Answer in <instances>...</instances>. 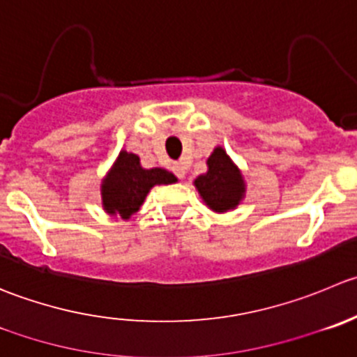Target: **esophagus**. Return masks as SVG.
I'll return each instance as SVG.
<instances>
[{"label":"esophagus","instance_id":"obj_1","mask_svg":"<svg viewBox=\"0 0 357 357\" xmlns=\"http://www.w3.org/2000/svg\"><path fill=\"white\" fill-rule=\"evenodd\" d=\"M172 169H174V174L178 176L179 179L185 178V169H183L181 164H174V167H172Z\"/></svg>","mask_w":357,"mask_h":357}]
</instances>
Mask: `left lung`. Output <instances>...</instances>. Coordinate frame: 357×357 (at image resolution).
<instances>
[{"mask_svg":"<svg viewBox=\"0 0 357 357\" xmlns=\"http://www.w3.org/2000/svg\"><path fill=\"white\" fill-rule=\"evenodd\" d=\"M207 171L193 179L200 199L218 214L234 211L245 197V179L223 146H216L206 160Z\"/></svg>","mask_w":357,"mask_h":357,"instance_id":"obj_1","label":"left lung"}]
</instances>
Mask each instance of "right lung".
Listing matches in <instances>:
<instances>
[{
  "instance_id": "add662e5",
  "label": "right lung",
  "mask_w": 357,
  "mask_h": 357,
  "mask_svg": "<svg viewBox=\"0 0 357 357\" xmlns=\"http://www.w3.org/2000/svg\"><path fill=\"white\" fill-rule=\"evenodd\" d=\"M176 181L178 178L167 169H144L136 153L122 150L101 179L102 209L113 218L129 220L139 211L153 186L172 185Z\"/></svg>"
}]
</instances>
